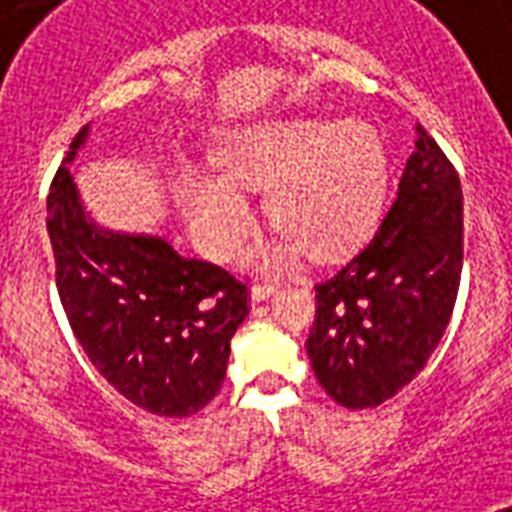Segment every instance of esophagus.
Wrapping results in <instances>:
<instances>
[{"label": "esophagus", "mask_w": 512, "mask_h": 512, "mask_svg": "<svg viewBox=\"0 0 512 512\" xmlns=\"http://www.w3.org/2000/svg\"><path fill=\"white\" fill-rule=\"evenodd\" d=\"M276 287H279L276 281H255V284H252V300L260 303L265 297H271L273 292H276Z\"/></svg>", "instance_id": "34e87169"}]
</instances>
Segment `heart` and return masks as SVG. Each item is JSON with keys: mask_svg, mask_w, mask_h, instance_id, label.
<instances>
[{"mask_svg": "<svg viewBox=\"0 0 512 512\" xmlns=\"http://www.w3.org/2000/svg\"><path fill=\"white\" fill-rule=\"evenodd\" d=\"M217 172L185 170L177 177L193 236L209 255L228 257L252 231L244 188H265V212L284 231L276 247L260 249L273 263L303 247L332 257L361 241L380 215L388 188V154L372 124L345 119H289L249 127L212 154Z\"/></svg>", "mask_w": 512, "mask_h": 512, "instance_id": "heart-1", "label": "heart"}]
</instances>
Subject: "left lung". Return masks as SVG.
I'll return each instance as SVG.
<instances>
[{"label":"left lung","mask_w":512,"mask_h":512,"mask_svg":"<svg viewBox=\"0 0 512 512\" xmlns=\"http://www.w3.org/2000/svg\"><path fill=\"white\" fill-rule=\"evenodd\" d=\"M417 135L372 241L316 284L305 350L321 388L348 409L380 406L422 372L460 289V175L420 124Z\"/></svg>","instance_id":"8db88e82"}]
</instances>
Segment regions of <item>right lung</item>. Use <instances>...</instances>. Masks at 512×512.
<instances>
[{
    "mask_svg": "<svg viewBox=\"0 0 512 512\" xmlns=\"http://www.w3.org/2000/svg\"><path fill=\"white\" fill-rule=\"evenodd\" d=\"M87 130L71 140L47 196L60 303L92 366L127 401L159 417H191L223 385L231 337L249 313V289L159 236L92 223L66 167Z\"/></svg>",
    "mask_w": 512,
    "mask_h": 512,
    "instance_id": "1",
    "label": "right lung"
}]
</instances>
